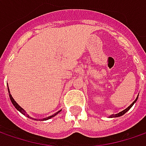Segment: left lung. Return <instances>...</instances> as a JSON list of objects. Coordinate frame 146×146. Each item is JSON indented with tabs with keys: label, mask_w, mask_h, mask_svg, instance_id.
Returning <instances> with one entry per match:
<instances>
[{
	"label": "left lung",
	"mask_w": 146,
	"mask_h": 146,
	"mask_svg": "<svg viewBox=\"0 0 146 146\" xmlns=\"http://www.w3.org/2000/svg\"><path fill=\"white\" fill-rule=\"evenodd\" d=\"M137 99H138V97L136 98V99H135V101L133 102L132 103H131V105H130L129 107H127L126 109H125V110H123L122 111H121V112H119V113H117V114H115V115H111V116H110V117H118V116H122V115H124L125 113V112H126L127 111H129V110L131 109V107H132L133 105H134V103H135V102L137 101Z\"/></svg>",
	"instance_id": "left-lung-1"
}]
</instances>
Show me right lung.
Segmentation results:
<instances>
[{
  "instance_id": "1",
  "label": "right lung",
  "mask_w": 146,
  "mask_h": 146,
  "mask_svg": "<svg viewBox=\"0 0 146 146\" xmlns=\"http://www.w3.org/2000/svg\"><path fill=\"white\" fill-rule=\"evenodd\" d=\"M8 92H9V96H10V99H11V101L12 104L14 105V107H15V108H16V109H17V110H18V111H19L21 112V113H22L23 115H25V116H27L28 118H30V119H34V120H35V121H38L37 119H35V118H33V117H31L30 116H29V115H28V114L26 113V111H25V110H24V109H23V108H22L21 106H19V105H18V103H17V102H15V101L14 100V98H12V96H11V94L10 93V91H9V88H8ZM60 111H61V110H60V111H58V112L54 113V115H52V116H48V117H46V118H43V119H39V121H46V120H48V119H50V118H52V117L55 116L56 115H57V114H58V112H60Z\"/></svg>"
}]
</instances>
